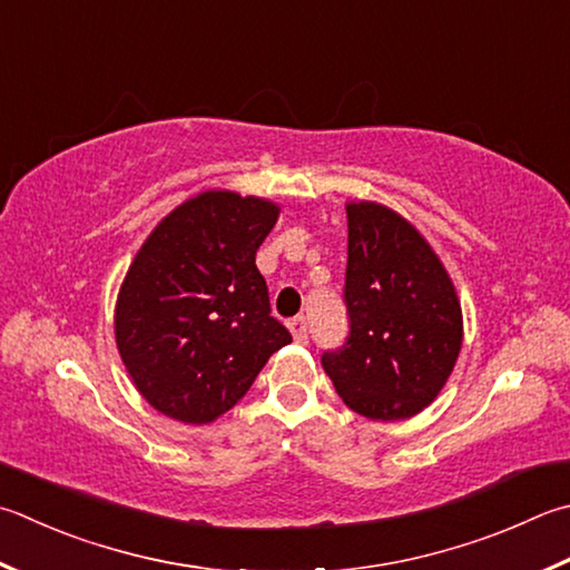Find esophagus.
<instances>
[{
	"label": "esophagus",
	"mask_w": 570,
	"mask_h": 570,
	"mask_svg": "<svg viewBox=\"0 0 570 570\" xmlns=\"http://www.w3.org/2000/svg\"><path fill=\"white\" fill-rule=\"evenodd\" d=\"M289 332H293V340L297 342V345H307V322L305 317H295L289 320Z\"/></svg>",
	"instance_id": "1"
}]
</instances>
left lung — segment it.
<instances>
[{
	"label": "left lung",
	"mask_w": 570,
	"mask_h": 570,
	"mask_svg": "<svg viewBox=\"0 0 570 570\" xmlns=\"http://www.w3.org/2000/svg\"><path fill=\"white\" fill-rule=\"evenodd\" d=\"M350 337L322 367L352 412L400 422L452 377L464 317L444 263L414 225L374 200L347 203Z\"/></svg>",
	"instance_id": "1"
}]
</instances>
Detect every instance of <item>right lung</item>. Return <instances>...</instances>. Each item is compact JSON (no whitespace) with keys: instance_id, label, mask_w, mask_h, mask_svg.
I'll list each match as a JSON object with an SVG mask.
<instances>
[{"instance_id":"1","label":"right lung","mask_w":570,"mask_h":570,"mask_svg":"<svg viewBox=\"0 0 570 570\" xmlns=\"http://www.w3.org/2000/svg\"><path fill=\"white\" fill-rule=\"evenodd\" d=\"M281 216L267 198L203 190L160 220L118 287L114 335L144 400L186 424L216 422L289 332L271 317L255 253Z\"/></svg>"}]
</instances>
